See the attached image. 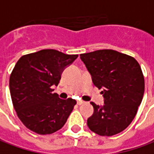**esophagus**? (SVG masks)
<instances>
[{
  "instance_id": "1",
  "label": "esophagus",
  "mask_w": 154,
  "mask_h": 154,
  "mask_svg": "<svg viewBox=\"0 0 154 154\" xmlns=\"http://www.w3.org/2000/svg\"><path fill=\"white\" fill-rule=\"evenodd\" d=\"M84 101H82V100H79V101H77V105H82V104H84Z\"/></svg>"
}]
</instances>
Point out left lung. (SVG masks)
<instances>
[{"label":"left lung","mask_w":154,"mask_h":154,"mask_svg":"<svg viewBox=\"0 0 154 154\" xmlns=\"http://www.w3.org/2000/svg\"><path fill=\"white\" fill-rule=\"evenodd\" d=\"M99 90L104 104L91 102L94 113L87 120L90 130L112 136L126 129L137 114L145 90L141 68L134 57L110 49L80 54Z\"/></svg>","instance_id":"1"}]
</instances>
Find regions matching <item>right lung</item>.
Returning <instances> with one entry per match:
<instances>
[{
    "instance_id": "right-lung-1",
    "label": "right lung",
    "mask_w": 154,
    "mask_h": 154,
    "mask_svg": "<svg viewBox=\"0 0 154 154\" xmlns=\"http://www.w3.org/2000/svg\"><path fill=\"white\" fill-rule=\"evenodd\" d=\"M77 54L45 49L23 55L11 72L9 89L17 116L38 134H51L63 128L77 102L53 93L64 69Z\"/></svg>"
}]
</instances>
